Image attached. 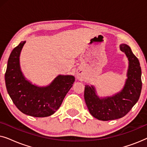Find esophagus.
Wrapping results in <instances>:
<instances>
[{
    "instance_id": "esophagus-1",
    "label": "esophagus",
    "mask_w": 147,
    "mask_h": 147,
    "mask_svg": "<svg viewBox=\"0 0 147 147\" xmlns=\"http://www.w3.org/2000/svg\"><path fill=\"white\" fill-rule=\"evenodd\" d=\"M77 78H78V79H81V78H82L81 74H77Z\"/></svg>"
}]
</instances>
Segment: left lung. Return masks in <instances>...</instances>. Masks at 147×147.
Listing matches in <instances>:
<instances>
[{
  "label": "left lung",
  "mask_w": 147,
  "mask_h": 147,
  "mask_svg": "<svg viewBox=\"0 0 147 147\" xmlns=\"http://www.w3.org/2000/svg\"><path fill=\"white\" fill-rule=\"evenodd\" d=\"M128 59L127 79L121 91L110 97L99 98L93 86H85L84 99L90 113L100 120L108 121L123 117L139 99L142 89L141 68L129 46L120 45Z\"/></svg>",
  "instance_id": "obj_1"
}]
</instances>
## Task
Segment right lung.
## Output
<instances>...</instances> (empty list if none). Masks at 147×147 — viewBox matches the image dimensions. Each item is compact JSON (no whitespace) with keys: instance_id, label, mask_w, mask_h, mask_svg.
Returning <instances> with one entry per match:
<instances>
[{"instance_id":"add662e5","label":"right lung","mask_w":147,"mask_h":147,"mask_svg":"<svg viewBox=\"0 0 147 147\" xmlns=\"http://www.w3.org/2000/svg\"><path fill=\"white\" fill-rule=\"evenodd\" d=\"M25 41L12 51L5 76L6 87L13 103L20 111L34 117H46L55 113L75 81L73 76L59 75L49 86L39 87L25 79L19 63Z\"/></svg>"}]
</instances>
